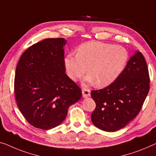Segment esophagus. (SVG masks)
<instances>
[{"instance_id": "34e87169", "label": "esophagus", "mask_w": 156, "mask_h": 156, "mask_svg": "<svg viewBox=\"0 0 156 156\" xmlns=\"http://www.w3.org/2000/svg\"><path fill=\"white\" fill-rule=\"evenodd\" d=\"M82 94L83 97H88L90 96V90L87 88H83L82 90Z\"/></svg>"}]
</instances>
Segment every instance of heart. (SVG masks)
Here are the masks:
<instances>
[{"label":"heart","mask_w":156,"mask_h":156,"mask_svg":"<svg viewBox=\"0 0 156 156\" xmlns=\"http://www.w3.org/2000/svg\"><path fill=\"white\" fill-rule=\"evenodd\" d=\"M128 59V52L120 45L89 41L80 45L77 55L69 53L64 59L67 75L77 80L89 74L85 80L98 87H106L114 82L124 69Z\"/></svg>","instance_id":"1"}]
</instances>
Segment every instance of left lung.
Returning a JSON list of instances; mask_svg holds the SVG:
<instances>
[{
	"instance_id": "obj_1",
	"label": "left lung",
	"mask_w": 156,
	"mask_h": 156,
	"mask_svg": "<svg viewBox=\"0 0 156 156\" xmlns=\"http://www.w3.org/2000/svg\"><path fill=\"white\" fill-rule=\"evenodd\" d=\"M149 82L146 60L136 51L114 82L91 92L96 103L91 115L93 124L106 132L125 127L140 111L149 91Z\"/></svg>"
}]
</instances>
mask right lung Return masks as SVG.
<instances>
[{
	"label": "right lung",
	"mask_w": 156,
	"mask_h": 156,
	"mask_svg": "<svg viewBox=\"0 0 156 156\" xmlns=\"http://www.w3.org/2000/svg\"><path fill=\"white\" fill-rule=\"evenodd\" d=\"M64 38H47L21 56L15 72V94L29 124L50 129L66 117L68 108L82 97L81 90L65 73Z\"/></svg>",
	"instance_id": "add662e5"
}]
</instances>
